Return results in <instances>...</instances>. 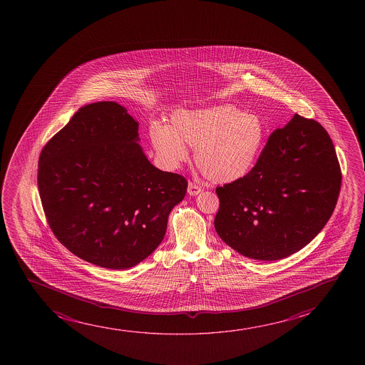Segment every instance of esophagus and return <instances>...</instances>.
<instances>
[{
	"instance_id": "1",
	"label": "esophagus",
	"mask_w": 365,
	"mask_h": 365,
	"mask_svg": "<svg viewBox=\"0 0 365 365\" xmlns=\"http://www.w3.org/2000/svg\"><path fill=\"white\" fill-rule=\"evenodd\" d=\"M200 192H202L200 185H195L193 182L188 183V193H190V195H200Z\"/></svg>"
}]
</instances>
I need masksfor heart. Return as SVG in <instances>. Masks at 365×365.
Returning <instances> with one entry per match:
<instances>
[{"mask_svg": "<svg viewBox=\"0 0 365 365\" xmlns=\"http://www.w3.org/2000/svg\"><path fill=\"white\" fill-rule=\"evenodd\" d=\"M264 135L258 115L230 105L177 110L170 117V127L150 128V142L167 165L177 167L185 162L190 145L195 148L200 172L215 183L245 178L259 157Z\"/></svg>", "mask_w": 365, "mask_h": 365, "instance_id": "b5f03b06", "label": "heart"}]
</instances>
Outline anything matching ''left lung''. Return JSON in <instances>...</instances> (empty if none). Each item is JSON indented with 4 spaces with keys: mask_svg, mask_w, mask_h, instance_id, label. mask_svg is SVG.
Wrapping results in <instances>:
<instances>
[{
    "mask_svg": "<svg viewBox=\"0 0 365 365\" xmlns=\"http://www.w3.org/2000/svg\"><path fill=\"white\" fill-rule=\"evenodd\" d=\"M341 185L334 145L299 115L269 135L245 178L217 187L215 228L240 255L278 260L304 248L333 215Z\"/></svg>",
    "mask_w": 365,
    "mask_h": 365,
    "instance_id": "8db88e82",
    "label": "left lung"
}]
</instances>
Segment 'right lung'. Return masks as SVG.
<instances>
[{
	"mask_svg": "<svg viewBox=\"0 0 365 365\" xmlns=\"http://www.w3.org/2000/svg\"><path fill=\"white\" fill-rule=\"evenodd\" d=\"M138 140V122L103 101L81 107L38 160L41 202L56 238L108 269L152 255L187 192L185 177L155 168Z\"/></svg>",
	"mask_w": 365,
	"mask_h": 365,
	"instance_id": "1",
	"label": "right lung"
}]
</instances>
